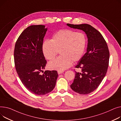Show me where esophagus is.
Returning a JSON list of instances; mask_svg holds the SVG:
<instances>
[{
  "label": "esophagus",
  "instance_id": "34e87169",
  "mask_svg": "<svg viewBox=\"0 0 121 121\" xmlns=\"http://www.w3.org/2000/svg\"><path fill=\"white\" fill-rule=\"evenodd\" d=\"M62 73H63V71H58V74H62Z\"/></svg>",
  "mask_w": 121,
  "mask_h": 121
}]
</instances>
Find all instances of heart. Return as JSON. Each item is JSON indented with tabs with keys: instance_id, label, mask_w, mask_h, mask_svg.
<instances>
[{
	"instance_id": "1",
	"label": "heart",
	"mask_w": 121,
	"mask_h": 121,
	"mask_svg": "<svg viewBox=\"0 0 121 121\" xmlns=\"http://www.w3.org/2000/svg\"><path fill=\"white\" fill-rule=\"evenodd\" d=\"M86 44L85 35L81 32L65 29L55 34L50 41L45 40L42 44V52L48 60L55 59L59 51L60 56L48 63L52 70H65L71 66L72 61L79 60L84 53Z\"/></svg>"
}]
</instances>
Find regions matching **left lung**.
I'll list each match as a JSON object with an SVG mask.
<instances>
[{
    "instance_id": "obj_1",
    "label": "left lung",
    "mask_w": 121,
    "mask_h": 121,
    "mask_svg": "<svg viewBox=\"0 0 121 121\" xmlns=\"http://www.w3.org/2000/svg\"><path fill=\"white\" fill-rule=\"evenodd\" d=\"M67 25L74 29L82 30L88 39L86 53L80 60L75 71L71 89L80 94H88L96 89L105 77L108 69L109 52L107 43L102 34L87 24Z\"/></svg>"
}]
</instances>
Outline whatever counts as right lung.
Segmentation results:
<instances>
[{
  "label": "right lung",
  "instance_id": "add662e5",
  "mask_svg": "<svg viewBox=\"0 0 121 121\" xmlns=\"http://www.w3.org/2000/svg\"><path fill=\"white\" fill-rule=\"evenodd\" d=\"M47 30L45 25L28 27L17 39L14 50V61L20 80L27 90L37 95L51 92L58 77L55 70H46L41 74L47 63L42 52Z\"/></svg>",
  "mask_w": 121,
  "mask_h": 121
}]
</instances>
